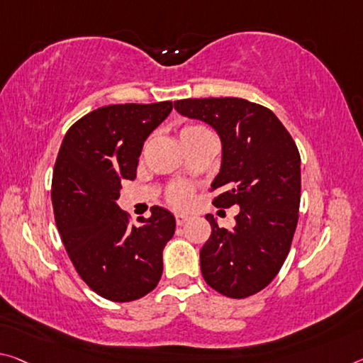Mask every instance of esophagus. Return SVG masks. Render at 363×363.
Listing matches in <instances>:
<instances>
[{
  "label": "esophagus",
  "mask_w": 363,
  "mask_h": 363,
  "mask_svg": "<svg viewBox=\"0 0 363 363\" xmlns=\"http://www.w3.org/2000/svg\"><path fill=\"white\" fill-rule=\"evenodd\" d=\"M187 221H191V216L189 215H176L177 226H182V224H186Z\"/></svg>",
  "instance_id": "obj_1"
}]
</instances>
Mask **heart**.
<instances>
[{"instance_id":"b5f03b06","label":"heart","mask_w":363,"mask_h":363,"mask_svg":"<svg viewBox=\"0 0 363 363\" xmlns=\"http://www.w3.org/2000/svg\"><path fill=\"white\" fill-rule=\"evenodd\" d=\"M200 134H211L208 128L202 124H189L181 130V139H189V137L200 135ZM194 200V189L187 184H172L166 191V202L177 210L189 208Z\"/></svg>"}]
</instances>
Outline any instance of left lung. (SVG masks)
Listing matches in <instances>:
<instances>
[{
	"instance_id": "8db88e82",
	"label": "left lung",
	"mask_w": 363,
	"mask_h": 363,
	"mask_svg": "<svg viewBox=\"0 0 363 363\" xmlns=\"http://www.w3.org/2000/svg\"><path fill=\"white\" fill-rule=\"evenodd\" d=\"M182 116L200 119L218 132L223 145L218 208L239 205L235 226H218L206 215L211 235L200 250L206 284L233 298L264 289L289 254L301 205V155L272 109L244 99L174 101Z\"/></svg>"
}]
</instances>
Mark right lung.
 I'll return each mask as SVG.
<instances>
[{
	"label": "right lung",
	"instance_id": "1",
	"mask_svg": "<svg viewBox=\"0 0 363 363\" xmlns=\"http://www.w3.org/2000/svg\"><path fill=\"white\" fill-rule=\"evenodd\" d=\"M171 109V101L94 109L69 128L57 153L51 182L57 231L80 278L108 301H137L163 273L174 216L152 206L150 218L130 226L116 200L121 182L135 177L143 142Z\"/></svg>",
	"mask_w": 363,
	"mask_h": 363
}]
</instances>
